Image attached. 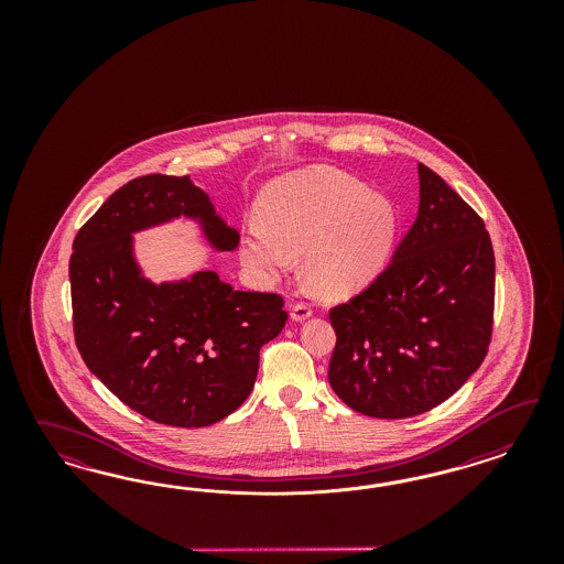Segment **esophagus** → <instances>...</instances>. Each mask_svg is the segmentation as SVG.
I'll return each instance as SVG.
<instances>
[{"mask_svg": "<svg viewBox=\"0 0 564 564\" xmlns=\"http://www.w3.org/2000/svg\"><path fill=\"white\" fill-rule=\"evenodd\" d=\"M310 316H312V307L304 304V302H297V304L291 306V318H293L295 323H304Z\"/></svg>", "mask_w": 564, "mask_h": 564, "instance_id": "1", "label": "esophagus"}]
</instances>
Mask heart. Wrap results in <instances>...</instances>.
Listing matches in <instances>:
<instances>
[{
	"label": "heart",
	"mask_w": 564,
	"mask_h": 564,
	"mask_svg": "<svg viewBox=\"0 0 564 564\" xmlns=\"http://www.w3.org/2000/svg\"><path fill=\"white\" fill-rule=\"evenodd\" d=\"M258 221L239 243L241 260L267 281L302 258L307 285L341 297L372 283L393 248L397 213L387 196L341 171H302L276 180L258 200Z\"/></svg>",
	"instance_id": "1"
}]
</instances>
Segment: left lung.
Masks as SVG:
<instances>
[{
	"mask_svg": "<svg viewBox=\"0 0 564 564\" xmlns=\"http://www.w3.org/2000/svg\"><path fill=\"white\" fill-rule=\"evenodd\" d=\"M420 208L393 260L347 304L330 307L333 391L351 410L401 420L434 410L488 354L495 250L478 213L417 165Z\"/></svg>",
	"mask_w": 564,
	"mask_h": 564,
	"instance_id": "left-lung-1",
	"label": "left lung"
}]
</instances>
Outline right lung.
Segmentation results:
<instances>
[{
  "mask_svg": "<svg viewBox=\"0 0 564 564\" xmlns=\"http://www.w3.org/2000/svg\"><path fill=\"white\" fill-rule=\"evenodd\" d=\"M188 217L219 252L239 234L188 175L151 173L116 189L72 243L74 337L88 370L140 415L177 427L210 426L252 393L258 354L288 323L276 293L236 290L215 271L151 283L132 234Z\"/></svg>",
  "mask_w": 564,
  "mask_h": 564,
  "instance_id": "right-lung-1",
  "label": "right lung"
}]
</instances>
